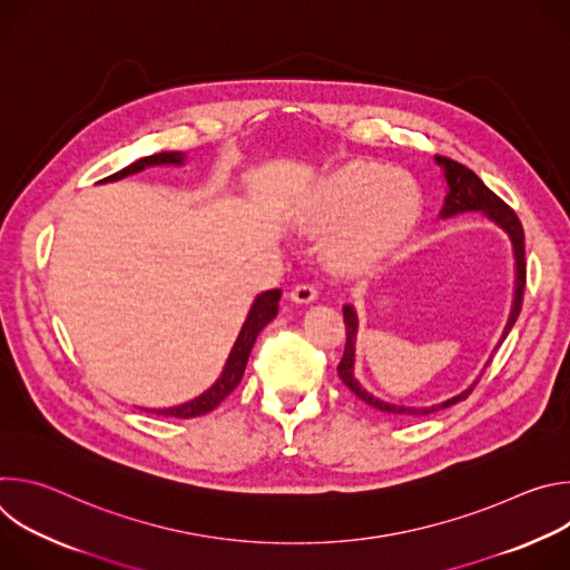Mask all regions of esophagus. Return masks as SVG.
I'll list each match as a JSON object with an SVG mask.
<instances>
[{
  "mask_svg": "<svg viewBox=\"0 0 570 570\" xmlns=\"http://www.w3.org/2000/svg\"><path fill=\"white\" fill-rule=\"evenodd\" d=\"M317 297V288L313 284H297L291 288V299L295 304H311Z\"/></svg>",
  "mask_w": 570,
  "mask_h": 570,
  "instance_id": "obj_1",
  "label": "esophagus"
}]
</instances>
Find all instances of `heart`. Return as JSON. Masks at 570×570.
Here are the masks:
<instances>
[{
    "label": "heart",
    "mask_w": 570,
    "mask_h": 570,
    "mask_svg": "<svg viewBox=\"0 0 570 570\" xmlns=\"http://www.w3.org/2000/svg\"><path fill=\"white\" fill-rule=\"evenodd\" d=\"M308 229H330L327 255L341 268L383 259L422 214L417 180L376 161H350L304 189L293 207Z\"/></svg>",
    "instance_id": "1"
}]
</instances>
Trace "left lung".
Segmentation results:
<instances>
[{
	"label": "left lung",
	"mask_w": 570,
	"mask_h": 570,
	"mask_svg": "<svg viewBox=\"0 0 570 570\" xmlns=\"http://www.w3.org/2000/svg\"><path fill=\"white\" fill-rule=\"evenodd\" d=\"M435 161L442 167L444 171V180H446V198H444V205H442V212L440 216L442 218H451L455 214H464V212H480L484 214L487 218H490L494 225H499L512 240V253H514V299H512V311H510V317H508V324L503 330V336L501 341L508 338L510 330L514 327V322L521 313V304H523V291H525V246H523V227H521V220L517 218V214L490 189L484 187V183L473 174L469 171L466 167L458 165V161L449 159V157H442V155H435ZM343 315H345V330H347V343H345V354L338 363V376L343 379V383L361 399L365 401L367 405H372V409L381 411V413H390V415H396V417H424V415H431L435 411H442V409H449V405L466 399L471 394V390L475 387L478 379L460 394L442 401V403H435V405H429V409H415V405H396V403H387V401H381L376 399L374 394H370L361 381L354 376V358H356V334H358V317H356V311L352 304H345L343 306ZM501 345V343H499ZM487 365H490V361H487Z\"/></svg>",
	"instance_id": "8db88e82"
}]
</instances>
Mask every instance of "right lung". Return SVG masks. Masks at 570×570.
<instances>
[{"mask_svg": "<svg viewBox=\"0 0 570 570\" xmlns=\"http://www.w3.org/2000/svg\"><path fill=\"white\" fill-rule=\"evenodd\" d=\"M183 161H185L183 153H174V150L171 153H155V155H148V157H141V159L132 161V165H128L126 169L104 178L101 183L121 180L126 176L144 171L146 167H159V165H176V167H180ZM279 297H282L279 288L266 291V293L255 297V302H253V306L248 311V317H246V322H243V327L238 332V338H236V343H234V347H232V352H229V356L225 361V367H223L218 381L209 390H205L200 396H196V399H191L187 403L174 405V409H155L150 413L165 415V417L189 420V417L207 415L209 411H214L216 405L240 383L243 372H246V365H248V358H250V352L255 347V341H257L259 332L266 327L271 320H275V315H277Z\"/></svg>", "mask_w": 570, "mask_h": 570, "instance_id": "obj_1", "label": "right lung"}]
</instances>
